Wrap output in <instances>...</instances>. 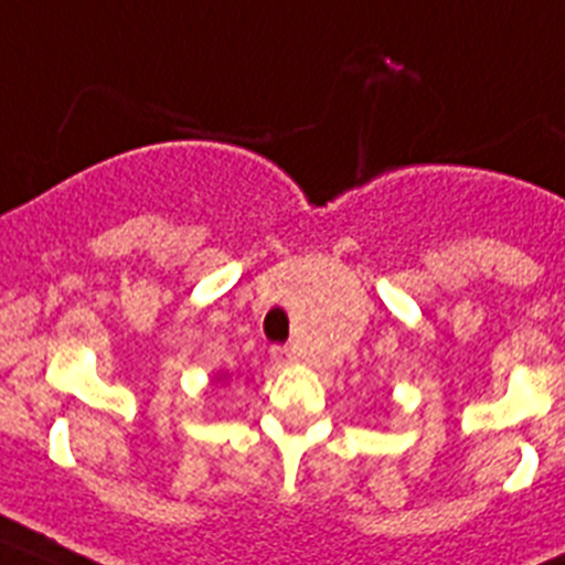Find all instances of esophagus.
Returning <instances> with one entry per match:
<instances>
[{
	"label": "esophagus",
	"instance_id": "obj_1",
	"mask_svg": "<svg viewBox=\"0 0 565 565\" xmlns=\"http://www.w3.org/2000/svg\"><path fill=\"white\" fill-rule=\"evenodd\" d=\"M270 358L276 365H287L295 360V349H289V345H273Z\"/></svg>",
	"mask_w": 565,
	"mask_h": 565
}]
</instances>
